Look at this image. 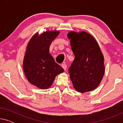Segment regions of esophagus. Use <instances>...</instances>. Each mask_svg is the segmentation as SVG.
<instances>
[{
	"label": "esophagus",
	"instance_id": "obj_1",
	"mask_svg": "<svg viewBox=\"0 0 123 123\" xmlns=\"http://www.w3.org/2000/svg\"><path fill=\"white\" fill-rule=\"evenodd\" d=\"M62 68H63L65 70H66V69H67V65L66 64H63L62 65Z\"/></svg>",
	"mask_w": 123,
	"mask_h": 123
}]
</instances>
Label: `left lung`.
<instances>
[{"mask_svg": "<svg viewBox=\"0 0 123 123\" xmlns=\"http://www.w3.org/2000/svg\"><path fill=\"white\" fill-rule=\"evenodd\" d=\"M75 56L69 69L75 90L80 93L93 91L105 73L104 57L93 36L85 31H70L67 34Z\"/></svg>", "mask_w": 123, "mask_h": 123, "instance_id": "8db88e82", "label": "left lung"}]
</instances>
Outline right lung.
<instances>
[{
    "mask_svg": "<svg viewBox=\"0 0 123 123\" xmlns=\"http://www.w3.org/2000/svg\"><path fill=\"white\" fill-rule=\"evenodd\" d=\"M60 31H47L33 35L27 45L23 69L27 80L32 85L45 90L51 86L57 75L63 73L62 67L49 53L52 41Z\"/></svg>",
    "mask_w": 123,
    "mask_h": 123,
    "instance_id": "add662e5",
    "label": "right lung"
}]
</instances>
